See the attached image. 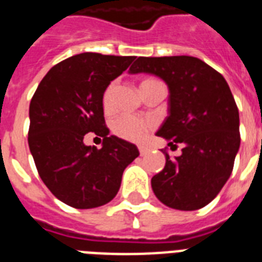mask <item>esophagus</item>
I'll use <instances>...</instances> for the list:
<instances>
[{
	"instance_id": "1",
	"label": "esophagus",
	"mask_w": 262,
	"mask_h": 262,
	"mask_svg": "<svg viewBox=\"0 0 262 262\" xmlns=\"http://www.w3.org/2000/svg\"><path fill=\"white\" fill-rule=\"evenodd\" d=\"M138 147H139V152H141V156H144V154H147L148 148L146 147V146H143V144H139Z\"/></svg>"
}]
</instances>
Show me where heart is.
Instances as JSON below:
<instances>
[{
	"instance_id": "heart-1",
	"label": "heart",
	"mask_w": 262,
	"mask_h": 262,
	"mask_svg": "<svg viewBox=\"0 0 262 262\" xmlns=\"http://www.w3.org/2000/svg\"><path fill=\"white\" fill-rule=\"evenodd\" d=\"M160 82L154 78H146L141 82V86L147 85V83ZM112 92H114V85H110L104 92V97H102V104L104 108L108 110L111 105V98H112ZM151 128V123L146 119L137 118L133 115H125L121 116L114 123V131L118 137L127 139V141H141L142 138L146 135L148 129Z\"/></svg>"
}]
</instances>
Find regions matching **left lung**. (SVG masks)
<instances>
[{
  "mask_svg": "<svg viewBox=\"0 0 262 262\" xmlns=\"http://www.w3.org/2000/svg\"><path fill=\"white\" fill-rule=\"evenodd\" d=\"M129 74L160 77L169 89L167 116L157 137L181 144L151 179L154 194L165 206L194 211L216 198L233 171L239 150V114L229 85L216 70L194 56H139Z\"/></svg>",
  "mask_w": 262,
  "mask_h": 262,
  "instance_id": "obj_1",
  "label": "left lung"
}]
</instances>
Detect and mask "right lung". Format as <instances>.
<instances>
[{
  "instance_id": "obj_1",
  "label": "right lung",
  "mask_w": 262,
  "mask_h": 262,
  "mask_svg": "<svg viewBox=\"0 0 262 262\" xmlns=\"http://www.w3.org/2000/svg\"><path fill=\"white\" fill-rule=\"evenodd\" d=\"M135 56L82 52L45 75L29 104L28 144L46 187L79 210L96 208L118 194L123 171L138 156L134 143L111 135L102 97ZM88 132L104 136L103 147L86 146Z\"/></svg>"
}]
</instances>
